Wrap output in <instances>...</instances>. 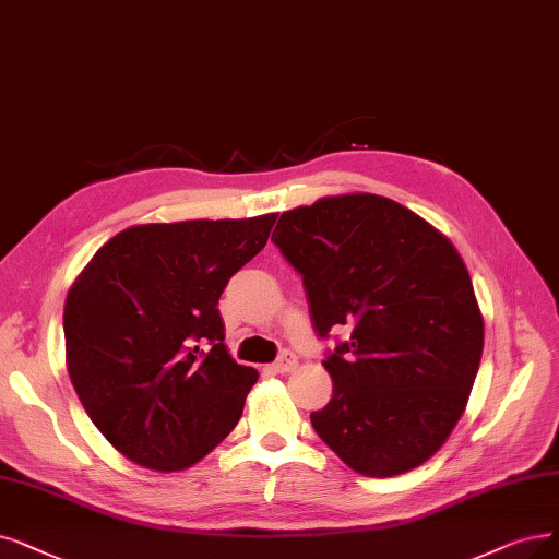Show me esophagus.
<instances>
[{"instance_id":"1","label":"esophagus","mask_w":559,"mask_h":559,"mask_svg":"<svg viewBox=\"0 0 559 559\" xmlns=\"http://www.w3.org/2000/svg\"><path fill=\"white\" fill-rule=\"evenodd\" d=\"M296 367H298V357L294 353H282L273 362V369L277 373H292Z\"/></svg>"}]
</instances>
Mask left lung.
Instances as JSON below:
<instances>
[{
    "mask_svg": "<svg viewBox=\"0 0 559 559\" xmlns=\"http://www.w3.org/2000/svg\"><path fill=\"white\" fill-rule=\"evenodd\" d=\"M273 242L302 275L323 367L311 427L350 471L394 477L429 461L461 419L484 350L473 280L448 236L388 197H323L282 213Z\"/></svg>",
    "mask_w": 559,
    "mask_h": 559,
    "instance_id": "1",
    "label": "left lung"
}]
</instances>
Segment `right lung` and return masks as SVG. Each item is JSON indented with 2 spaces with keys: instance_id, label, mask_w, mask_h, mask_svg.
Listing matches in <instances>:
<instances>
[{
  "instance_id": "obj_1",
  "label": "right lung",
  "mask_w": 559,
  "mask_h": 559,
  "mask_svg": "<svg viewBox=\"0 0 559 559\" xmlns=\"http://www.w3.org/2000/svg\"><path fill=\"white\" fill-rule=\"evenodd\" d=\"M275 219L128 227L73 282L66 367L86 415L128 461L186 471L234 431L259 373L229 355L217 300Z\"/></svg>"
}]
</instances>
